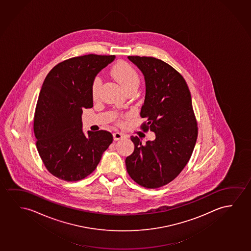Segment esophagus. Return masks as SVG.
Listing matches in <instances>:
<instances>
[{"instance_id":"1","label":"esophagus","mask_w":251,"mask_h":251,"mask_svg":"<svg viewBox=\"0 0 251 251\" xmlns=\"http://www.w3.org/2000/svg\"><path fill=\"white\" fill-rule=\"evenodd\" d=\"M113 137H114L115 141H118V140H121V139L125 138L126 135L124 133H122V132H115L113 134Z\"/></svg>"}]
</instances>
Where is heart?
Segmentation results:
<instances>
[{
    "label": "heart",
    "instance_id": "obj_1",
    "mask_svg": "<svg viewBox=\"0 0 251 251\" xmlns=\"http://www.w3.org/2000/svg\"><path fill=\"white\" fill-rule=\"evenodd\" d=\"M111 74L114 78L127 91L133 88H137L139 84L138 73L132 66L125 61H119L111 69ZM102 79L100 76H95L91 82V92L92 98L96 99L99 96Z\"/></svg>",
    "mask_w": 251,
    "mask_h": 251
}]
</instances>
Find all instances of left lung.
I'll list each match as a JSON object with an SVG mask.
<instances>
[{
	"mask_svg": "<svg viewBox=\"0 0 251 251\" xmlns=\"http://www.w3.org/2000/svg\"><path fill=\"white\" fill-rule=\"evenodd\" d=\"M144 75L146 96L141 116L144 132L155 133L154 141L142 144L131 136L133 153L125 160L134 181L154 189L174 180L192 156L198 137L197 121L189 88L175 68L153 57L128 56Z\"/></svg>",
	"mask_w": 251,
	"mask_h": 251,
	"instance_id": "left-lung-1",
	"label": "left lung"
}]
</instances>
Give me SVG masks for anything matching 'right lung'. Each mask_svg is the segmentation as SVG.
<instances>
[{"instance_id":"right-lung-1","label":"right lung","mask_w":251,"mask_h":251,"mask_svg":"<svg viewBox=\"0 0 251 251\" xmlns=\"http://www.w3.org/2000/svg\"><path fill=\"white\" fill-rule=\"evenodd\" d=\"M115 58L88 54L69 58L58 63L44 80L33 131L40 158L57 178L77 181L87 177L112 143L109 131H88L84 135L82 113L83 109L93 107L92 80Z\"/></svg>"}]
</instances>
